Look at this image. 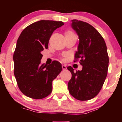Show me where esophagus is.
Returning a JSON list of instances; mask_svg holds the SVG:
<instances>
[{
    "label": "esophagus",
    "instance_id": "34e87169",
    "mask_svg": "<svg viewBox=\"0 0 122 122\" xmlns=\"http://www.w3.org/2000/svg\"><path fill=\"white\" fill-rule=\"evenodd\" d=\"M62 69L63 70H66V66L65 65H62Z\"/></svg>",
    "mask_w": 122,
    "mask_h": 122
}]
</instances>
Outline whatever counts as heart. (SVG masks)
I'll use <instances>...</instances> for the list:
<instances>
[{
    "label": "heart",
    "mask_w": 122,
    "mask_h": 122,
    "mask_svg": "<svg viewBox=\"0 0 122 122\" xmlns=\"http://www.w3.org/2000/svg\"><path fill=\"white\" fill-rule=\"evenodd\" d=\"M65 36H66V37H70V36H75L74 33H73L72 31L68 30H66L65 31Z\"/></svg>",
    "instance_id": "heart-1"
}]
</instances>
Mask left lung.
<instances>
[{
  "mask_svg": "<svg viewBox=\"0 0 122 122\" xmlns=\"http://www.w3.org/2000/svg\"><path fill=\"white\" fill-rule=\"evenodd\" d=\"M71 27L79 36L78 51L74 62L80 59L81 71L71 73L68 87L71 96L79 101H88L95 97L101 91L107 76L109 57L106 44L101 34L91 24L73 19Z\"/></svg>",
  "mask_w": 122,
  "mask_h": 122,
  "instance_id": "8db88e82",
  "label": "left lung"
}]
</instances>
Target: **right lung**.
<instances>
[{"label":"right lung","mask_w":122,"mask_h":122,"mask_svg":"<svg viewBox=\"0 0 122 122\" xmlns=\"http://www.w3.org/2000/svg\"><path fill=\"white\" fill-rule=\"evenodd\" d=\"M64 25L62 21L42 20L25 28L18 38L13 55L14 74L18 87L33 99H43L52 91V81L61 72V65L54 61L41 65V52L48 48L53 31Z\"/></svg>","instance_id":"obj_1"}]
</instances>
